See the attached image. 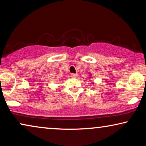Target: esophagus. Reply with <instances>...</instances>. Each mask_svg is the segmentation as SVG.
Instances as JSON below:
<instances>
[{"instance_id":"34e87169","label":"esophagus","mask_w":146,"mask_h":146,"mask_svg":"<svg viewBox=\"0 0 146 146\" xmlns=\"http://www.w3.org/2000/svg\"><path fill=\"white\" fill-rule=\"evenodd\" d=\"M77 76H78L77 74H74V73H72V74H71V77H72V78H76Z\"/></svg>"}]
</instances>
